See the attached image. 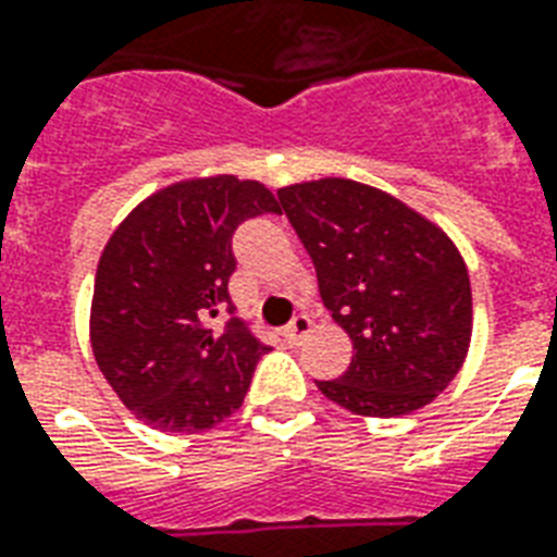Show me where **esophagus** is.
Wrapping results in <instances>:
<instances>
[{
    "mask_svg": "<svg viewBox=\"0 0 557 557\" xmlns=\"http://www.w3.org/2000/svg\"><path fill=\"white\" fill-rule=\"evenodd\" d=\"M311 329H313L311 317H308V313H296L294 320H290V325L284 329V341L299 343L302 337H308V334H311Z\"/></svg>",
    "mask_w": 557,
    "mask_h": 557,
    "instance_id": "esophagus-1",
    "label": "esophagus"
}]
</instances>
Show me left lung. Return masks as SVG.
<instances>
[{
    "mask_svg": "<svg viewBox=\"0 0 557 557\" xmlns=\"http://www.w3.org/2000/svg\"><path fill=\"white\" fill-rule=\"evenodd\" d=\"M278 202L352 363L317 387L363 417H403L446 391L472 334L470 275L455 244L408 205L349 178L290 184Z\"/></svg>",
    "mask_w": 557,
    "mask_h": 557,
    "instance_id": "obj_1",
    "label": "left lung"
}]
</instances>
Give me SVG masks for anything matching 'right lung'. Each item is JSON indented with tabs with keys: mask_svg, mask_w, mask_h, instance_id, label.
<instances>
[{
	"mask_svg": "<svg viewBox=\"0 0 557 557\" xmlns=\"http://www.w3.org/2000/svg\"><path fill=\"white\" fill-rule=\"evenodd\" d=\"M278 211L263 184L214 175L164 187L111 234L96 270L90 343L137 420L205 432L244 405L270 346L228 296L232 240L240 223ZM223 310L230 320L214 330Z\"/></svg>",
	"mask_w": 557,
	"mask_h": 557,
	"instance_id": "obj_1",
	"label": "right lung"
}]
</instances>
